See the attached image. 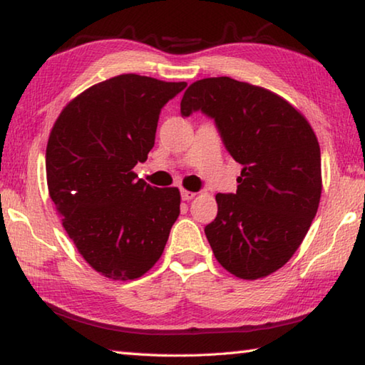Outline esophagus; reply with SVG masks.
Listing matches in <instances>:
<instances>
[{"label": "esophagus", "mask_w": 365, "mask_h": 365, "mask_svg": "<svg viewBox=\"0 0 365 365\" xmlns=\"http://www.w3.org/2000/svg\"><path fill=\"white\" fill-rule=\"evenodd\" d=\"M195 196H196V193H193V191L182 190V200H183V201H190V200H193Z\"/></svg>", "instance_id": "1"}]
</instances>
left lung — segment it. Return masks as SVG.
<instances>
[{
	"label": "left lung",
	"instance_id": "obj_1",
	"mask_svg": "<svg viewBox=\"0 0 365 365\" xmlns=\"http://www.w3.org/2000/svg\"><path fill=\"white\" fill-rule=\"evenodd\" d=\"M212 117L243 165L235 195H215L217 217L205 233L217 262L243 280L264 279L299 248L322 195L320 148L311 123L274 91L230 77L196 80L182 115Z\"/></svg>",
	"mask_w": 365,
	"mask_h": 365
}]
</instances>
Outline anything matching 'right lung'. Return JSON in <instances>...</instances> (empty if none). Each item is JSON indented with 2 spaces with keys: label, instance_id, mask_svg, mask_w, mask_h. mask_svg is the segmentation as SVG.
I'll use <instances>...</instances> for the list:
<instances>
[{
  "label": "right lung",
  "instance_id": "obj_1",
  "mask_svg": "<svg viewBox=\"0 0 365 365\" xmlns=\"http://www.w3.org/2000/svg\"><path fill=\"white\" fill-rule=\"evenodd\" d=\"M185 86L122 73L73 98L49 133V196L80 255L108 279L145 275L180 214L178 188L151 187L133 168L154 146L160 109Z\"/></svg>",
  "mask_w": 365,
  "mask_h": 365
}]
</instances>
